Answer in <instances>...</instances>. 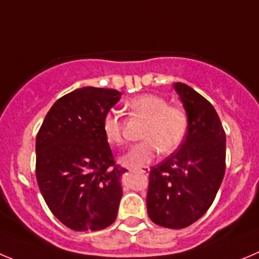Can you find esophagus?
<instances>
[{
    "mask_svg": "<svg viewBox=\"0 0 259 259\" xmlns=\"http://www.w3.org/2000/svg\"><path fill=\"white\" fill-rule=\"evenodd\" d=\"M135 171H138V172H141V174H148L149 172V167H141V168H135Z\"/></svg>",
    "mask_w": 259,
    "mask_h": 259,
    "instance_id": "esophagus-1",
    "label": "esophagus"
}]
</instances>
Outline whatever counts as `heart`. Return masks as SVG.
<instances>
[{"instance_id": "b5f03b06", "label": "heart", "mask_w": 259, "mask_h": 259, "mask_svg": "<svg viewBox=\"0 0 259 259\" xmlns=\"http://www.w3.org/2000/svg\"><path fill=\"white\" fill-rule=\"evenodd\" d=\"M134 116L146 120L141 143L134 144L121 157V163L129 167H142L153 161L158 151L167 154L178 149L184 142L188 132V116L184 110L170 106L157 94H142L126 102ZM102 130L106 141L112 146L125 142L121 116L108 112L103 117Z\"/></svg>"}]
</instances>
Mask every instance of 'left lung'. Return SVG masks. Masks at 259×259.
Here are the masks:
<instances>
[{
	"label": "left lung",
	"mask_w": 259,
	"mask_h": 259,
	"mask_svg": "<svg viewBox=\"0 0 259 259\" xmlns=\"http://www.w3.org/2000/svg\"><path fill=\"white\" fill-rule=\"evenodd\" d=\"M188 116V133L175 153L149 172L147 209L154 224L184 229L211 207L226 167V135L213 106L184 83H175Z\"/></svg>",
	"instance_id": "8db88e82"
}]
</instances>
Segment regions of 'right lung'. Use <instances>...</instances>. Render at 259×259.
I'll return each instance as SVG.
<instances>
[{"instance_id":"1","label":"right lung","mask_w":259,"mask_h":259,"mask_svg":"<svg viewBox=\"0 0 259 259\" xmlns=\"http://www.w3.org/2000/svg\"><path fill=\"white\" fill-rule=\"evenodd\" d=\"M120 97L115 89H75L55 102L37 134L38 187L71 230H102L117 216L126 168L115 163L102 121Z\"/></svg>"}]
</instances>
